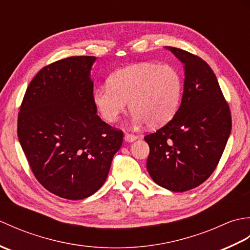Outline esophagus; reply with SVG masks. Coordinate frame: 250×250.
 <instances>
[{
	"mask_svg": "<svg viewBox=\"0 0 250 250\" xmlns=\"http://www.w3.org/2000/svg\"><path fill=\"white\" fill-rule=\"evenodd\" d=\"M125 140L126 142H134L135 140H137V136L134 134H131V133H125Z\"/></svg>",
	"mask_w": 250,
	"mask_h": 250,
	"instance_id": "1",
	"label": "esophagus"
}]
</instances>
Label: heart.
I'll use <instances>...</instances> for the list:
<instances>
[{
  "label": "heart",
  "mask_w": 250,
  "mask_h": 250,
  "mask_svg": "<svg viewBox=\"0 0 250 250\" xmlns=\"http://www.w3.org/2000/svg\"><path fill=\"white\" fill-rule=\"evenodd\" d=\"M182 93V78L171 65L140 63L111 74L107 86L93 93L102 118L113 124L129 108L135 122L156 128L166 125L176 114Z\"/></svg>",
  "instance_id": "1"
}]
</instances>
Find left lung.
Listing matches in <instances>:
<instances>
[{
	"instance_id": "8db88e82",
	"label": "left lung",
	"mask_w": 250,
	"mask_h": 250,
	"mask_svg": "<svg viewBox=\"0 0 250 250\" xmlns=\"http://www.w3.org/2000/svg\"><path fill=\"white\" fill-rule=\"evenodd\" d=\"M184 63V94L176 114L144 139L148 173L174 192L198 187L215 171L231 133L232 119L210 66L190 52L168 47Z\"/></svg>"
}]
</instances>
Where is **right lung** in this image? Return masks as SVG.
I'll use <instances>...</instances> for the list:
<instances>
[{
	"label": "right lung",
	"instance_id": "1",
	"mask_svg": "<svg viewBox=\"0 0 250 250\" xmlns=\"http://www.w3.org/2000/svg\"><path fill=\"white\" fill-rule=\"evenodd\" d=\"M94 60L68 57L42 68L18 114V139L35 178L66 200H83L102 187L124 139L97 115Z\"/></svg>",
	"mask_w": 250,
	"mask_h": 250
}]
</instances>
